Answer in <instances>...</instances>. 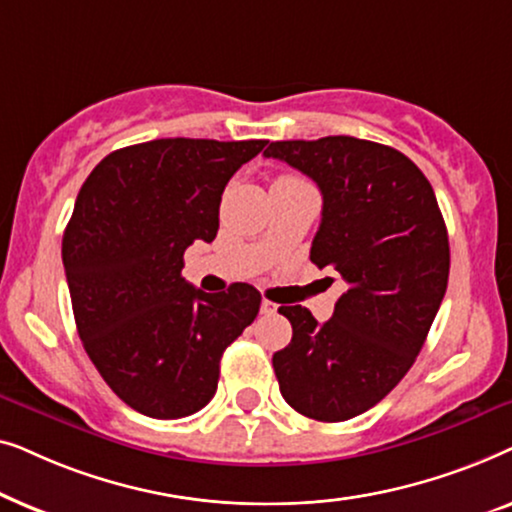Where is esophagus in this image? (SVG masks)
<instances>
[{
    "instance_id": "esophagus-1",
    "label": "esophagus",
    "mask_w": 512,
    "mask_h": 512,
    "mask_svg": "<svg viewBox=\"0 0 512 512\" xmlns=\"http://www.w3.org/2000/svg\"><path fill=\"white\" fill-rule=\"evenodd\" d=\"M275 312H277V305L270 303V300H263V303H261V314H268V317H270V314H275Z\"/></svg>"
}]
</instances>
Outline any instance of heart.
Here are the masks:
<instances>
[{
  "label": "heart",
  "mask_w": 512,
  "mask_h": 512,
  "mask_svg": "<svg viewBox=\"0 0 512 512\" xmlns=\"http://www.w3.org/2000/svg\"><path fill=\"white\" fill-rule=\"evenodd\" d=\"M282 179H286V177H282Z\"/></svg>",
  "instance_id": "b5f03b06"
}]
</instances>
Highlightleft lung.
<instances>
[{
  "mask_svg": "<svg viewBox=\"0 0 512 512\" xmlns=\"http://www.w3.org/2000/svg\"><path fill=\"white\" fill-rule=\"evenodd\" d=\"M263 156L319 186L310 261L347 286L326 324L307 307H279L293 326L272 356L279 391L300 415L345 422L403 380L429 335L450 275L443 214L429 179L391 146L338 135L272 142Z\"/></svg>",
  "mask_w": 512,
  "mask_h": 512,
  "instance_id": "obj_1",
  "label": "left lung"
}]
</instances>
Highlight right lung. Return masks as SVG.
Here are the masks:
<instances>
[{"label":"right lung","instance_id":"add662e5","mask_svg":"<svg viewBox=\"0 0 512 512\" xmlns=\"http://www.w3.org/2000/svg\"><path fill=\"white\" fill-rule=\"evenodd\" d=\"M265 144L174 137L125 146L76 195L62 237L76 328L111 391L146 417L205 408L223 352L256 319L254 286L205 293L181 268L195 240H214L223 188Z\"/></svg>","mask_w":512,"mask_h":512}]
</instances>
